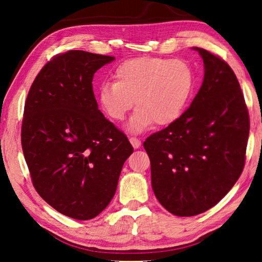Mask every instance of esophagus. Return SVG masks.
I'll return each mask as SVG.
<instances>
[{
  "label": "esophagus",
  "mask_w": 262,
  "mask_h": 262,
  "mask_svg": "<svg viewBox=\"0 0 262 262\" xmlns=\"http://www.w3.org/2000/svg\"><path fill=\"white\" fill-rule=\"evenodd\" d=\"M129 142L132 143L133 147H134V149H137L140 148L141 145V141L137 139V137H129Z\"/></svg>",
  "instance_id": "esophagus-1"
}]
</instances>
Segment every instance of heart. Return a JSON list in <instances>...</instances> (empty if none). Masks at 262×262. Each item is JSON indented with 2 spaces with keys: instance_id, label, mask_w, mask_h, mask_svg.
Segmentation results:
<instances>
[{
  "instance_id": "1",
  "label": "heart",
  "mask_w": 262,
  "mask_h": 262,
  "mask_svg": "<svg viewBox=\"0 0 262 262\" xmlns=\"http://www.w3.org/2000/svg\"><path fill=\"white\" fill-rule=\"evenodd\" d=\"M114 82L99 88L100 110L120 122L134 106L137 108L127 129L140 133L150 126H167L176 121L187 105L194 88V73L180 59L142 56L127 60L114 72Z\"/></svg>"
}]
</instances>
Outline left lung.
<instances>
[{
	"label": "left lung",
	"instance_id": "obj_1",
	"mask_svg": "<svg viewBox=\"0 0 262 262\" xmlns=\"http://www.w3.org/2000/svg\"><path fill=\"white\" fill-rule=\"evenodd\" d=\"M205 63L203 83L192 104L143 147L151 164L159 203L176 216H195L217 205L241 177L250 117L230 66L194 47Z\"/></svg>",
	"mask_w": 262,
	"mask_h": 262
}]
</instances>
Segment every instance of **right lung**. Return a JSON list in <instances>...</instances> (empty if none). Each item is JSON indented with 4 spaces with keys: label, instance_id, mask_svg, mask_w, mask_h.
I'll list each match as a JSON object with an SVG mask.
<instances>
[{
    "label": "right lung",
    "instance_id": "obj_1",
    "mask_svg": "<svg viewBox=\"0 0 262 262\" xmlns=\"http://www.w3.org/2000/svg\"><path fill=\"white\" fill-rule=\"evenodd\" d=\"M114 56L84 51L57 54L31 85L21 148L38 194L75 220L98 216L117 190L134 151L127 136L98 110L92 79Z\"/></svg>",
    "mask_w": 262,
    "mask_h": 262
}]
</instances>
